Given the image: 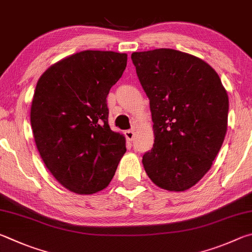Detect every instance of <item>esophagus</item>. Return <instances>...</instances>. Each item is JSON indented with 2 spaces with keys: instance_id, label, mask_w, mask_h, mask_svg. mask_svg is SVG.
<instances>
[{
  "instance_id": "34e87169",
  "label": "esophagus",
  "mask_w": 252,
  "mask_h": 252,
  "mask_svg": "<svg viewBox=\"0 0 252 252\" xmlns=\"http://www.w3.org/2000/svg\"><path fill=\"white\" fill-rule=\"evenodd\" d=\"M125 136H126V138L129 140V142H133V139H134V130L133 129L126 130L125 131Z\"/></svg>"
}]
</instances>
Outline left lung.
Wrapping results in <instances>:
<instances>
[{"instance_id":"obj_1","label":"left lung","mask_w":252,"mask_h":252,"mask_svg":"<svg viewBox=\"0 0 252 252\" xmlns=\"http://www.w3.org/2000/svg\"><path fill=\"white\" fill-rule=\"evenodd\" d=\"M131 61L149 98L155 140L143 156L158 187L191 188L207 174L227 131L229 100L216 70L187 53L158 48Z\"/></svg>"}]
</instances>
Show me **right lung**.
<instances>
[{
    "mask_svg": "<svg viewBox=\"0 0 252 252\" xmlns=\"http://www.w3.org/2000/svg\"><path fill=\"white\" fill-rule=\"evenodd\" d=\"M127 54L83 51L51 66L31 107L35 144L55 179L76 193H94L114 177L125 137L108 125L107 95L122 77Z\"/></svg>",
    "mask_w": 252,
    "mask_h": 252,
    "instance_id": "add662e5",
    "label": "right lung"
}]
</instances>
